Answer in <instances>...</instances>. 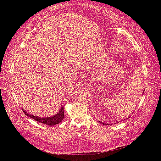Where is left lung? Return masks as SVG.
I'll list each match as a JSON object with an SVG mask.
<instances>
[{
  "mask_svg": "<svg viewBox=\"0 0 161 161\" xmlns=\"http://www.w3.org/2000/svg\"><path fill=\"white\" fill-rule=\"evenodd\" d=\"M129 118H130V117H129ZM127 119H128V118H127ZM99 122H101V123H102V124H103V125H106V124H104V123H103V122H100V121H99Z\"/></svg>",
  "mask_w": 161,
  "mask_h": 161,
  "instance_id": "obj_1",
  "label": "left lung"
}]
</instances>
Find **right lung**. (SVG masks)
Wrapping results in <instances>:
<instances>
[{"instance_id":"1","label":"right lung","mask_w":161,"mask_h":161,"mask_svg":"<svg viewBox=\"0 0 161 161\" xmlns=\"http://www.w3.org/2000/svg\"><path fill=\"white\" fill-rule=\"evenodd\" d=\"M23 111H24V112L25 114V115H27V117H29L34 119L35 120L37 121L38 122L47 124L48 125H55L56 124L60 123L62 121V120L64 119V115L63 106L61 108V109H60L59 112L57 114H56L55 115H54L53 117H50L41 118V117H39L37 116H34V115H33V114H31L27 113V111L23 109Z\"/></svg>"}]
</instances>
